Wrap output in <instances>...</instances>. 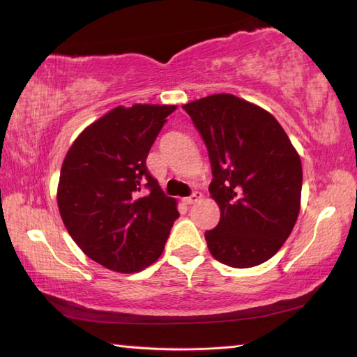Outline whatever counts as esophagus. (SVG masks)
I'll return each mask as SVG.
<instances>
[{
  "mask_svg": "<svg viewBox=\"0 0 357 357\" xmlns=\"http://www.w3.org/2000/svg\"><path fill=\"white\" fill-rule=\"evenodd\" d=\"M200 200H202V193L195 192V193H193V195H190V197H185L183 202H184L185 204H193V203H197V202H200Z\"/></svg>",
  "mask_w": 357,
  "mask_h": 357,
  "instance_id": "34e87169",
  "label": "esophagus"
}]
</instances>
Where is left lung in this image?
Here are the masks:
<instances>
[{
	"instance_id": "left-lung-1",
	"label": "left lung",
	"mask_w": 357,
	"mask_h": 357,
	"mask_svg": "<svg viewBox=\"0 0 357 357\" xmlns=\"http://www.w3.org/2000/svg\"><path fill=\"white\" fill-rule=\"evenodd\" d=\"M208 148L220 208L217 227L204 233L215 259L253 268L279 252L301 209L298 151L273 114L233 94H213L183 105Z\"/></svg>"
}]
</instances>
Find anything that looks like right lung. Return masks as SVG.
<instances>
[{"label": "right lung", "instance_id": "obj_1", "mask_svg": "<svg viewBox=\"0 0 357 357\" xmlns=\"http://www.w3.org/2000/svg\"><path fill=\"white\" fill-rule=\"evenodd\" d=\"M176 105H119L89 124L64 157L58 208L70 238L114 273H140L162 255L176 200L151 176L146 157Z\"/></svg>", "mask_w": 357, "mask_h": 357}]
</instances>
